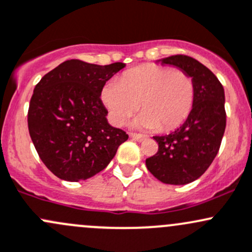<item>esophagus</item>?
<instances>
[{
  "label": "esophagus",
  "mask_w": 252,
  "mask_h": 252,
  "mask_svg": "<svg viewBox=\"0 0 252 252\" xmlns=\"http://www.w3.org/2000/svg\"><path fill=\"white\" fill-rule=\"evenodd\" d=\"M131 139L136 140V141H144V140L147 139L146 135H142V134H136V133H131L130 134Z\"/></svg>",
  "instance_id": "esophagus-1"
}]
</instances>
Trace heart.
Masks as SVG:
<instances>
[{"label": "heart", "mask_w": 252, "mask_h": 252, "mask_svg": "<svg viewBox=\"0 0 252 252\" xmlns=\"http://www.w3.org/2000/svg\"><path fill=\"white\" fill-rule=\"evenodd\" d=\"M194 100L195 84L189 73L155 63L128 71L102 91V101L113 124L123 126L140 104L142 113L135 126L160 131L179 128L192 112Z\"/></svg>", "instance_id": "obj_1"}]
</instances>
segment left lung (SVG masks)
I'll return each instance as SVG.
<instances>
[{"instance_id": "1", "label": "left lung", "mask_w": 252, "mask_h": 252, "mask_svg": "<svg viewBox=\"0 0 252 252\" xmlns=\"http://www.w3.org/2000/svg\"><path fill=\"white\" fill-rule=\"evenodd\" d=\"M189 73L195 84L192 112L176 130L153 136L158 152L146 159L150 173L163 184L186 185L205 173L215 159L226 129L224 91L206 66L187 55L160 60Z\"/></svg>"}]
</instances>
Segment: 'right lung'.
Listing matches in <instances>:
<instances>
[{"label": "right lung", "mask_w": 252, "mask_h": 252, "mask_svg": "<svg viewBox=\"0 0 252 252\" xmlns=\"http://www.w3.org/2000/svg\"><path fill=\"white\" fill-rule=\"evenodd\" d=\"M126 66L66 60L33 89L29 133L39 158L55 176L77 182L104 170L128 134L108 124L101 101L105 83Z\"/></svg>", "instance_id": "right-lung-1"}]
</instances>
